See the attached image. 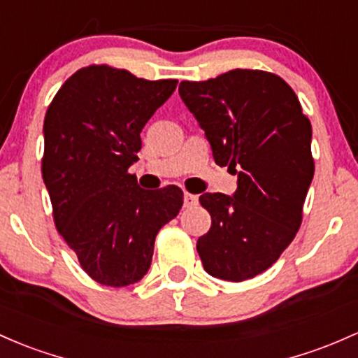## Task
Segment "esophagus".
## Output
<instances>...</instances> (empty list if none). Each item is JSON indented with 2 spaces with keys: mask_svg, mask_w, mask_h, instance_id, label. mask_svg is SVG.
Segmentation results:
<instances>
[{
  "mask_svg": "<svg viewBox=\"0 0 358 358\" xmlns=\"http://www.w3.org/2000/svg\"><path fill=\"white\" fill-rule=\"evenodd\" d=\"M196 205H198V196L191 193H184V206H186V208H193Z\"/></svg>",
  "mask_w": 358,
  "mask_h": 358,
  "instance_id": "34e87169",
  "label": "esophagus"
}]
</instances>
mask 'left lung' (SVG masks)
I'll return each mask as SVG.
<instances>
[{"instance_id":"left-lung-1","label":"left lung","mask_w":358,"mask_h":358,"mask_svg":"<svg viewBox=\"0 0 358 358\" xmlns=\"http://www.w3.org/2000/svg\"><path fill=\"white\" fill-rule=\"evenodd\" d=\"M179 95L205 129L215 162L237 174L234 196H199L211 215L210 230L196 242L203 266L227 282L255 278L302 224L314 176L310 121L292 87L270 71L180 82Z\"/></svg>"}]
</instances>
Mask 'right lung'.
<instances>
[{
	"label": "right lung",
	"mask_w": 358,
	"mask_h": 358,
	"mask_svg": "<svg viewBox=\"0 0 358 358\" xmlns=\"http://www.w3.org/2000/svg\"><path fill=\"white\" fill-rule=\"evenodd\" d=\"M178 80H145L109 64L73 73L44 119L42 179L57 232L83 271L107 287L143 278L159 230L178 217L182 189H141L128 169L140 133Z\"/></svg>",
	"instance_id": "add662e5"
}]
</instances>
